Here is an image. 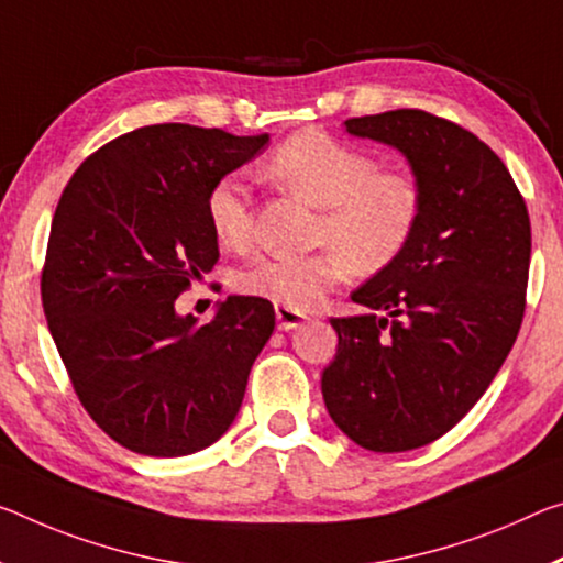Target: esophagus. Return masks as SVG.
<instances>
[{"label": "esophagus", "instance_id": "obj_1", "mask_svg": "<svg viewBox=\"0 0 563 563\" xmlns=\"http://www.w3.org/2000/svg\"><path fill=\"white\" fill-rule=\"evenodd\" d=\"M275 318H278V330H285V333H288V330H296L298 325H302L308 320V316L298 313V310L283 308V306L275 308Z\"/></svg>", "mask_w": 563, "mask_h": 563}]
</instances>
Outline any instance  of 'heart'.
<instances>
[{"label": "heart", "mask_w": 563, "mask_h": 563, "mask_svg": "<svg viewBox=\"0 0 563 563\" xmlns=\"http://www.w3.org/2000/svg\"><path fill=\"white\" fill-rule=\"evenodd\" d=\"M265 175L285 190L320 208L316 243L330 245L300 257H257L240 273L247 296L290 310H313L330 290L358 273H376L404 253L423 216L416 177L380 169L376 157L325 132H300L285 140L265 165ZM218 243L245 250L253 235L245 185L228 175L210 187L205 202Z\"/></svg>", "instance_id": "1"}]
</instances>
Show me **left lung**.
I'll use <instances>...</instances> for the list:
<instances>
[{"mask_svg":"<svg viewBox=\"0 0 563 563\" xmlns=\"http://www.w3.org/2000/svg\"><path fill=\"white\" fill-rule=\"evenodd\" d=\"M345 132L408 159L423 216L404 253L351 296L365 313L330 320L338 353L323 400L363 449H421L476 406L516 343L529 210L501 157L456 122L390 110L345 120Z\"/></svg>","mask_w":563,"mask_h":563,"instance_id":"left-lung-1","label":"left lung"}]
</instances>
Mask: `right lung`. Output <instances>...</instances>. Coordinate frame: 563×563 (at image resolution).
Listing matches in <instances>:
<instances>
[{
    "mask_svg": "<svg viewBox=\"0 0 563 563\" xmlns=\"http://www.w3.org/2000/svg\"><path fill=\"white\" fill-rule=\"evenodd\" d=\"M267 135L150 124L79 165L52 218L42 306L79 404L124 449H208L243 404L275 328L267 300L230 296L200 325L175 300L218 263L205 202Z\"/></svg>",
    "mask_w": 563,
    "mask_h": 563,
    "instance_id": "right-lung-1",
    "label": "right lung"
}]
</instances>
